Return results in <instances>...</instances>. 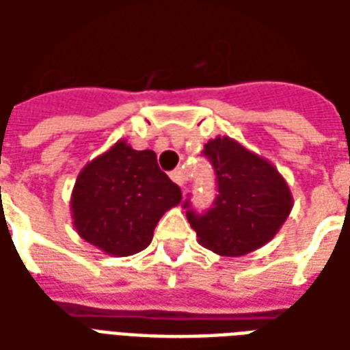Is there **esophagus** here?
<instances>
[{"instance_id":"1","label":"esophagus","mask_w":350,"mask_h":350,"mask_svg":"<svg viewBox=\"0 0 350 350\" xmlns=\"http://www.w3.org/2000/svg\"><path fill=\"white\" fill-rule=\"evenodd\" d=\"M170 178H172V182L178 183L180 187H183V185L187 183V180H189L185 168H176V170H172V172H170Z\"/></svg>"}]
</instances>
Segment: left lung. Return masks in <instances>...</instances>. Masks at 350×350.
Segmentation results:
<instances>
[{
	"label": "left lung",
	"instance_id": "obj_1",
	"mask_svg": "<svg viewBox=\"0 0 350 350\" xmlns=\"http://www.w3.org/2000/svg\"><path fill=\"white\" fill-rule=\"evenodd\" d=\"M202 155L215 174V200L206 212H197L189 198L183 202L198 242L223 257H240L262 247L293 208L283 176L228 137L210 140Z\"/></svg>",
	"mask_w": 350,
	"mask_h": 350
}]
</instances>
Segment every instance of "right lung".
Instances as JSON below:
<instances>
[{"label":"right lung","mask_w":350,"mask_h":350,"mask_svg":"<svg viewBox=\"0 0 350 350\" xmlns=\"http://www.w3.org/2000/svg\"><path fill=\"white\" fill-rule=\"evenodd\" d=\"M180 200L182 191L161 170L155 152H137L122 140L80 172L71 210L86 242L127 257L150 245L163 213Z\"/></svg>","instance_id":"right-lung-1"}]
</instances>
